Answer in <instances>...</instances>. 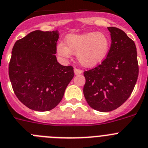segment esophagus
Here are the masks:
<instances>
[{"label": "esophagus", "mask_w": 148, "mask_h": 148, "mask_svg": "<svg viewBox=\"0 0 148 148\" xmlns=\"http://www.w3.org/2000/svg\"><path fill=\"white\" fill-rule=\"evenodd\" d=\"M74 74L75 75H79V74H81L82 73V71L81 69H74Z\"/></svg>", "instance_id": "esophagus-1"}]
</instances>
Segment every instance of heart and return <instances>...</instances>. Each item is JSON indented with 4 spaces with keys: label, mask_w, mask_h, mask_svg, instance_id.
<instances>
[{
    "label": "heart",
    "mask_w": 148,
    "mask_h": 148,
    "mask_svg": "<svg viewBox=\"0 0 148 148\" xmlns=\"http://www.w3.org/2000/svg\"><path fill=\"white\" fill-rule=\"evenodd\" d=\"M110 49V39L103 33L90 32L83 34H69L66 38V46L59 44L57 52L59 55L69 58L77 55L82 66L93 67L105 58Z\"/></svg>",
    "instance_id": "obj_1"
}]
</instances>
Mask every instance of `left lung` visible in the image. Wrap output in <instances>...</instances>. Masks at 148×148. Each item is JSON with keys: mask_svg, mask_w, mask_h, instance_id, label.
Listing matches in <instances>:
<instances>
[{"mask_svg": "<svg viewBox=\"0 0 148 148\" xmlns=\"http://www.w3.org/2000/svg\"><path fill=\"white\" fill-rule=\"evenodd\" d=\"M107 28L112 43L107 58L84 72L85 99L91 108L103 112L116 110L129 98L139 74L134 41L118 27Z\"/></svg>", "mask_w": 148, "mask_h": 148, "instance_id": "left-lung-1", "label": "left lung"}]
</instances>
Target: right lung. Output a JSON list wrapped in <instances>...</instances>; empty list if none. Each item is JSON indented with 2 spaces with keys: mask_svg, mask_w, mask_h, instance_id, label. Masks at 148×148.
Listing matches in <instances>:
<instances>
[{
  "mask_svg": "<svg viewBox=\"0 0 148 148\" xmlns=\"http://www.w3.org/2000/svg\"><path fill=\"white\" fill-rule=\"evenodd\" d=\"M58 30H35L15 42L9 75L15 95L35 111L55 108L74 75V68L58 62Z\"/></svg>",
  "mask_w": 148,
  "mask_h": 148,
  "instance_id": "add662e5",
  "label": "right lung"
}]
</instances>
